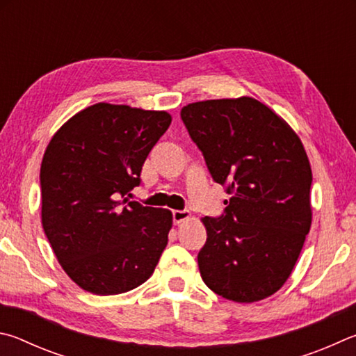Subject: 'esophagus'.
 Returning a JSON list of instances; mask_svg holds the SVG:
<instances>
[{
  "instance_id": "1",
  "label": "esophagus",
  "mask_w": 356,
  "mask_h": 356,
  "mask_svg": "<svg viewBox=\"0 0 356 356\" xmlns=\"http://www.w3.org/2000/svg\"><path fill=\"white\" fill-rule=\"evenodd\" d=\"M172 216H173V223H181V222H184L186 219H189L191 217V213L188 209H177V211H173L172 213Z\"/></svg>"
}]
</instances>
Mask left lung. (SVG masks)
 Returning <instances> with one entry per match:
<instances>
[{"label":"left lung","mask_w":356,"mask_h":356,"mask_svg":"<svg viewBox=\"0 0 356 356\" xmlns=\"http://www.w3.org/2000/svg\"><path fill=\"white\" fill-rule=\"evenodd\" d=\"M181 120L229 200L204 217V284L239 303L263 300L289 278L311 227L313 173L298 136L250 97L184 106Z\"/></svg>","instance_id":"1"}]
</instances>
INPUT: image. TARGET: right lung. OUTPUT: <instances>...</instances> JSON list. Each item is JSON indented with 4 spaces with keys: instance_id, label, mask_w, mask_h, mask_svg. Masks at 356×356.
<instances>
[{
    "instance_id": "1",
    "label": "right lung",
    "mask_w": 356,
    "mask_h": 356,
    "mask_svg": "<svg viewBox=\"0 0 356 356\" xmlns=\"http://www.w3.org/2000/svg\"><path fill=\"white\" fill-rule=\"evenodd\" d=\"M170 122L164 111L98 103L49 140L40 167L43 232L62 269L84 291L122 294L152 277L172 213L142 207L129 192Z\"/></svg>"
}]
</instances>
